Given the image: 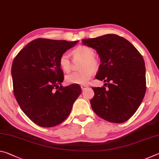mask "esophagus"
<instances>
[{
    "mask_svg": "<svg viewBox=\"0 0 159 159\" xmlns=\"http://www.w3.org/2000/svg\"><path fill=\"white\" fill-rule=\"evenodd\" d=\"M80 87H81V89L82 90H84V89H85L86 88H88V86L87 85H82L81 86H80Z\"/></svg>",
    "mask_w": 159,
    "mask_h": 159,
    "instance_id": "esophagus-1",
    "label": "esophagus"
}]
</instances>
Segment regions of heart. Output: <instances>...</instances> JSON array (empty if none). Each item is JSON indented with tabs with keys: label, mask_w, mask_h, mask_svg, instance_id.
Returning a JSON list of instances; mask_svg holds the SVG:
<instances>
[{
	"label": "heart",
	"mask_w": 159,
	"mask_h": 159,
	"mask_svg": "<svg viewBox=\"0 0 159 159\" xmlns=\"http://www.w3.org/2000/svg\"><path fill=\"white\" fill-rule=\"evenodd\" d=\"M72 55L75 61H83L80 64L82 71L67 75L66 81L69 84H86L92 77L93 71H97L99 67V60L95 56V50L85 45H80L72 50ZM59 65L64 71H71L72 61L69 56L64 53L59 58Z\"/></svg>",
	"instance_id": "b5f03b06"
}]
</instances>
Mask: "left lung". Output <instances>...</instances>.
Returning <instances> with one entry per match:
<instances>
[{"label": "left lung", "instance_id": "1", "mask_svg": "<svg viewBox=\"0 0 159 159\" xmlns=\"http://www.w3.org/2000/svg\"><path fill=\"white\" fill-rule=\"evenodd\" d=\"M83 43L97 50L102 63L95 77L107 83V88H92L93 110L109 122L126 121L138 110L146 93L142 55L128 40L116 34L86 39Z\"/></svg>", "mask_w": 159, "mask_h": 159}]
</instances>
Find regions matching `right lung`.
Instances as JSON below:
<instances>
[{"label": "right lung", "mask_w": 159, "mask_h": 159, "mask_svg": "<svg viewBox=\"0 0 159 159\" xmlns=\"http://www.w3.org/2000/svg\"><path fill=\"white\" fill-rule=\"evenodd\" d=\"M77 43L37 39L13 60L11 73L16 100L23 112L41 127L63 122L81 93L77 84L61 85L64 73L58 62L60 56Z\"/></svg>", "instance_id": "right-lung-1"}]
</instances>
